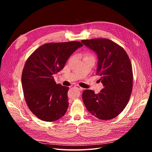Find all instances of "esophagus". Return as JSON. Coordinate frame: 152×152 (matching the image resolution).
Here are the masks:
<instances>
[{
    "instance_id": "esophagus-1",
    "label": "esophagus",
    "mask_w": 152,
    "mask_h": 152,
    "mask_svg": "<svg viewBox=\"0 0 152 152\" xmlns=\"http://www.w3.org/2000/svg\"><path fill=\"white\" fill-rule=\"evenodd\" d=\"M75 86H76V87L78 90H80V91L83 90V88H82V87H81V86H79V85H76Z\"/></svg>"
}]
</instances>
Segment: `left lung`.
I'll use <instances>...</instances> for the list:
<instances>
[{
    "instance_id": "obj_1",
    "label": "left lung",
    "mask_w": 152,
    "mask_h": 152,
    "mask_svg": "<svg viewBox=\"0 0 152 152\" xmlns=\"http://www.w3.org/2000/svg\"><path fill=\"white\" fill-rule=\"evenodd\" d=\"M81 42L98 57L96 75L104 88L99 94L86 90L83 102L87 110L103 120L113 119L126 106L133 87L132 67L127 53L117 43L107 38L83 39Z\"/></svg>"
}]
</instances>
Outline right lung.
Wrapping results in <instances>:
<instances>
[{
	"instance_id": "right-lung-1",
	"label": "right lung",
	"mask_w": 152,
	"mask_h": 152,
	"mask_svg": "<svg viewBox=\"0 0 152 152\" xmlns=\"http://www.w3.org/2000/svg\"><path fill=\"white\" fill-rule=\"evenodd\" d=\"M83 45L79 41L49 42L28 58L21 75L24 97L31 111L45 121H54L66 114L69 88L56 84L53 75L65 66L72 54Z\"/></svg>"
}]
</instances>
